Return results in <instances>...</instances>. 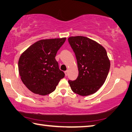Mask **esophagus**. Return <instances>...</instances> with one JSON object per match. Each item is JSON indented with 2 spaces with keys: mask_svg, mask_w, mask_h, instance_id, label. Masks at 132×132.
Returning <instances> with one entry per match:
<instances>
[{
  "mask_svg": "<svg viewBox=\"0 0 132 132\" xmlns=\"http://www.w3.org/2000/svg\"><path fill=\"white\" fill-rule=\"evenodd\" d=\"M64 73H65L66 76H68V70H66L65 72H64Z\"/></svg>",
  "mask_w": 132,
  "mask_h": 132,
  "instance_id": "34e87169",
  "label": "esophagus"
}]
</instances>
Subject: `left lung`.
Listing matches in <instances>:
<instances>
[{
	"instance_id": "8db88e82",
	"label": "left lung",
	"mask_w": 132,
	"mask_h": 132,
	"mask_svg": "<svg viewBox=\"0 0 132 132\" xmlns=\"http://www.w3.org/2000/svg\"><path fill=\"white\" fill-rule=\"evenodd\" d=\"M69 43L76 56L79 75L75 80H68L71 89L81 96L95 93L103 85L110 63L102 45L84 36L69 37Z\"/></svg>"
}]
</instances>
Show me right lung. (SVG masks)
Segmentation results:
<instances>
[{
	"label": "right lung",
	"instance_id": "1",
	"mask_svg": "<svg viewBox=\"0 0 132 132\" xmlns=\"http://www.w3.org/2000/svg\"><path fill=\"white\" fill-rule=\"evenodd\" d=\"M66 38L40 40L25 51L18 62L21 80L33 93L47 95L56 89L64 73L55 59Z\"/></svg>",
	"mask_w": 132,
	"mask_h": 132
}]
</instances>
